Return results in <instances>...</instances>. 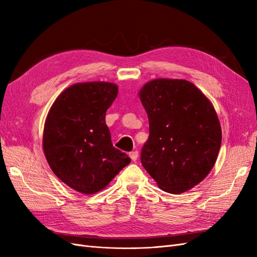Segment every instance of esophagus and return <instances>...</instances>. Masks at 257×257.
Listing matches in <instances>:
<instances>
[{
    "label": "esophagus",
    "mask_w": 257,
    "mask_h": 257,
    "mask_svg": "<svg viewBox=\"0 0 257 257\" xmlns=\"http://www.w3.org/2000/svg\"><path fill=\"white\" fill-rule=\"evenodd\" d=\"M129 156H130V158H132L133 161H137V159H138V151L137 150L132 151L129 154Z\"/></svg>",
    "instance_id": "esophagus-1"
}]
</instances>
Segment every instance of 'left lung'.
<instances>
[{"label": "left lung", "instance_id": "left-lung-1", "mask_svg": "<svg viewBox=\"0 0 257 257\" xmlns=\"http://www.w3.org/2000/svg\"><path fill=\"white\" fill-rule=\"evenodd\" d=\"M139 97L149 119V138L140 157L144 168L166 192L192 189L219 155L222 130L214 107L184 79H154Z\"/></svg>", "mask_w": 257, "mask_h": 257}]
</instances>
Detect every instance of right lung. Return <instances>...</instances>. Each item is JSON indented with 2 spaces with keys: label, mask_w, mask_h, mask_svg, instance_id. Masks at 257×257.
<instances>
[{
  "label": "right lung",
  "mask_w": 257,
  "mask_h": 257,
  "mask_svg": "<svg viewBox=\"0 0 257 257\" xmlns=\"http://www.w3.org/2000/svg\"><path fill=\"white\" fill-rule=\"evenodd\" d=\"M118 86L88 81L69 86L48 111L43 149L53 172L69 188L84 194L105 189L130 158L116 149L106 124V111Z\"/></svg>",
  "instance_id": "right-lung-1"
}]
</instances>
